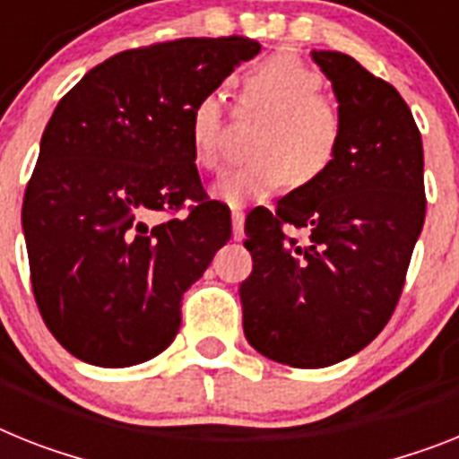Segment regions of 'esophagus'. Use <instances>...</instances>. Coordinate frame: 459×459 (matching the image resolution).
<instances>
[{"label": "esophagus", "instance_id": "obj_1", "mask_svg": "<svg viewBox=\"0 0 459 459\" xmlns=\"http://www.w3.org/2000/svg\"><path fill=\"white\" fill-rule=\"evenodd\" d=\"M230 223H233V238H236V240H242V236H245V212H230Z\"/></svg>", "mask_w": 459, "mask_h": 459}]
</instances>
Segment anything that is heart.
I'll use <instances>...</instances> for the list:
<instances>
[{"instance_id": "heart-1", "label": "heart", "mask_w": 459, "mask_h": 459, "mask_svg": "<svg viewBox=\"0 0 459 459\" xmlns=\"http://www.w3.org/2000/svg\"><path fill=\"white\" fill-rule=\"evenodd\" d=\"M325 81L294 53H275L242 74L238 109L261 117L254 128L249 160L229 168L212 184V198L242 207L282 191L287 184L307 188L336 163L342 140L341 114L322 98ZM223 100L205 92L188 118L191 158L200 170L221 160Z\"/></svg>"}]
</instances>
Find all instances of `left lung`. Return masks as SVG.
Returning a JSON list of instances; mask_svg holds the SVG:
<instances>
[{
  "label": "left lung",
  "mask_w": 459,
  "mask_h": 459,
  "mask_svg": "<svg viewBox=\"0 0 459 459\" xmlns=\"http://www.w3.org/2000/svg\"><path fill=\"white\" fill-rule=\"evenodd\" d=\"M342 121L336 163L277 210L245 221L254 261L240 284L242 329L256 352L296 368L348 359L378 336L402 296L425 223L422 137L387 81L354 57L313 51ZM306 228L299 243L281 226Z\"/></svg>",
  "instance_id": "left-lung-1"
}]
</instances>
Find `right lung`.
<instances>
[{
	"label": "right lung",
	"instance_id": "right-lung-1",
	"mask_svg": "<svg viewBox=\"0 0 459 459\" xmlns=\"http://www.w3.org/2000/svg\"><path fill=\"white\" fill-rule=\"evenodd\" d=\"M261 44L177 39L117 53L57 102L22 200L32 291L76 359L121 368L163 352L182 296L230 238L191 158L195 100ZM191 202L182 218L163 222Z\"/></svg>",
	"mask_w": 459,
	"mask_h": 459
}]
</instances>
